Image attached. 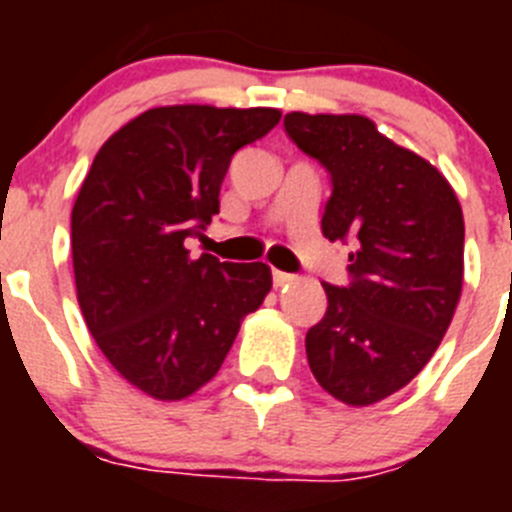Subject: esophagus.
I'll use <instances>...</instances> for the list:
<instances>
[{"label": "esophagus", "mask_w": 512, "mask_h": 512, "mask_svg": "<svg viewBox=\"0 0 512 512\" xmlns=\"http://www.w3.org/2000/svg\"><path fill=\"white\" fill-rule=\"evenodd\" d=\"M292 279L295 277H292V274H287V271H277V269L271 271V282H274V287H287Z\"/></svg>", "instance_id": "1"}]
</instances>
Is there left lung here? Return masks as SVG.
<instances>
[{
  "label": "left lung",
  "instance_id": "8db88e82",
  "mask_svg": "<svg viewBox=\"0 0 512 512\" xmlns=\"http://www.w3.org/2000/svg\"><path fill=\"white\" fill-rule=\"evenodd\" d=\"M289 140L330 176L320 228L351 241L348 282L305 336L307 364L336 400L372 405L436 354L464 279V215L428 161L361 115L284 117Z\"/></svg>",
  "mask_w": 512,
  "mask_h": 512
}]
</instances>
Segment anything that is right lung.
Returning <instances> with one entry per match:
<instances>
[{"label": "right lung", "mask_w": 512, "mask_h": 512, "mask_svg": "<svg viewBox=\"0 0 512 512\" xmlns=\"http://www.w3.org/2000/svg\"><path fill=\"white\" fill-rule=\"evenodd\" d=\"M279 110L156 107L94 156L71 212L76 295L102 354L156 400L210 382L243 315L264 302L271 271L184 246L220 212L230 158L264 138Z\"/></svg>", "instance_id": "obj_1"}]
</instances>
